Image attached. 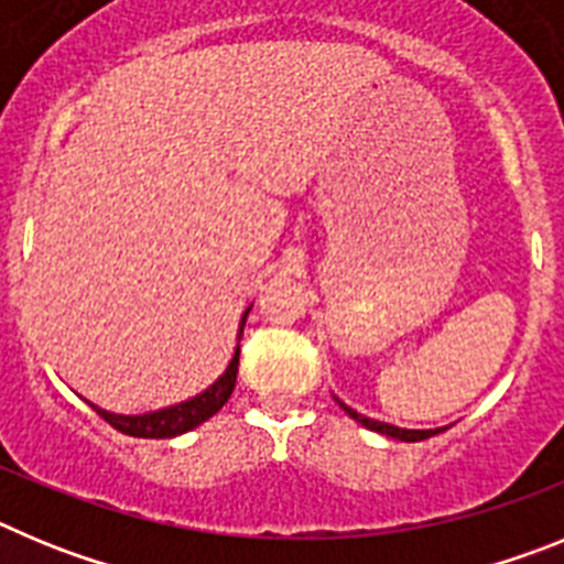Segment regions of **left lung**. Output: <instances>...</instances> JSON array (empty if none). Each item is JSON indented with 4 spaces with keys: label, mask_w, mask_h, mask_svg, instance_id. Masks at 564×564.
I'll return each instance as SVG.
<instances>
[{
    "label": "left lung",
    "mask_w": 564,
    "mask_h": 564,
    "mask_svg": "<svg viewBox=\"0 0 564 564\" xmlns=\"http://www.w3.org/2000/svg\"><path fill=\"white\" fill-rule=\"evenodd\" d=\"M336 401H338V398H336ZM338 406H341V410L347 412V415H350L352 421H358V423H361V426H367V430L378 432V435L395 437V441H403V443L423 441V437H432V435H437V432H441V430H403V426H392V423H383V421H376V417L361 415V412L350 410V406H347V403H344V401H338Z\"/></svg>",
    "instance_id": "1"
}]
</instances>
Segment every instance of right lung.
<instances>
[{
	"label": "right lung",
	"instance_id": "add662e5",
	"mask_svg": "<svg viewBox=\"0 0 564 564\" xmlns=\"http://www.w3.org/2000/svg\"><path fill=\"white\" fill-rule=\"evenodd\" d=\"M253 305L246 307L242 318H239V330H237V347H234V356L228 361V367L223 370V376L206 387L197 395L186 398L181 403H172V406H163V410L141 412V415H121V412H109L101 410L98 403L87 401L98 415L107 423H112L115 430L123 432V435L132 437H177L183 432L197 430L200 423H206L208 417L217 415V412L226 406V401L231 398L234 383H237V367H239V338H242V327H246V318L251 313Z\"/></svg>",
	"mask_w": 564,
	"mask_h": 564
}]
</instances>
